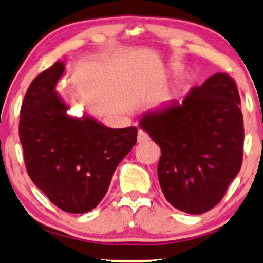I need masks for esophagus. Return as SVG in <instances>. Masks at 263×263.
Wrapping results in <instances>:
<instances>
[{
    "label": "esophagus",
    "mask_w": 263,
    "mask_h": 263,
    "mask_svg": "<svg viewBox=\"0 0 263 263\" xmlns=\"http://www.w3.org/2000/svg\"><path fill=\"white\" fill-rule=\"evenodd\" d=\"M148 140H150V135H148L145 130L140 129V130L138 132V141L139 142H145V141H148Z\"/></svg>",
    "instance_id": "obj_1"
}]
</instances>
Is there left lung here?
<instances>
[{"mask_svg": "<svg viewBox=\"0 0 263 263\" xmlns=\"http://www.w3.org/2000/svg\"><path fill=\"white\" fill-rule=\"evenodd\" d=\"M240 107L235 80L217 73L181 105L141 119V128L161 148L157 176L172 206L201 215L221 202L242 163Z\"/></svg>", "mask_w": 263, "mask_h": 263, "instance_id": "left-lung-1", "label": "left lung"}]
</instances>
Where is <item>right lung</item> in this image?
Here are the masks:
<instances>
[{
	"label": "right lung",
	"instance_id": "add662e5",
	"mask_svg": "<svg viewBox=\"0 0 263 263\" xmlns=\"http://www.w3.org/2000/svg\"><path fill=\"white\" fill-rule=\"evenodd\" d=\"M64 72L56 62L32 80L19 119L30 179L64 212L85 213L101 202L117 166L137 144V126L111 129L92 118L67 116L54 92Z\"/></svg>",
	"mask_w": 263,
	"mask_h": 263
}]
</instances>
